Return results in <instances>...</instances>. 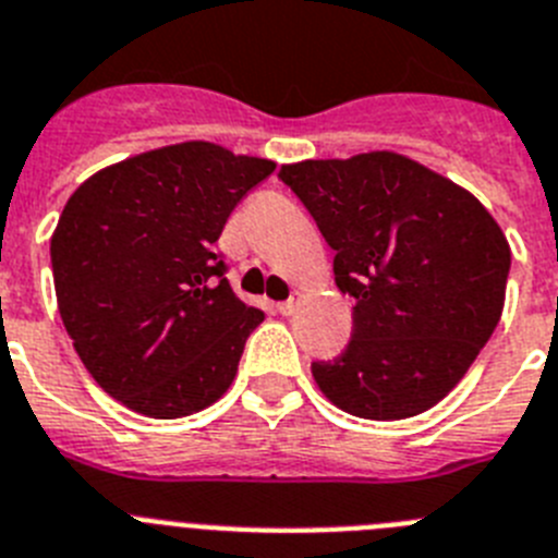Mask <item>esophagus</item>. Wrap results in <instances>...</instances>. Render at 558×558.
<instances>
[{
    "instance_id": "1",
    "label": "esophagus",
    "mask_w": 558,
    "mask_h": 558,
    "mask_svg": "<svg viewBox=\"0 0 558 558\" xmlns=\"http://www.w3.org/2000/svg\"><path fill=\"white\" fill-rule=\"evenodd\" d=\"M298 306H300V294H292V298H289V300L278 303V312L283 314V317H289V314L298 312Z\"/></svg>"
}]
</instances>
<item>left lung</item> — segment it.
I'll return each mask as SVG.
<instances>
[{
	"label": "left lung",
	"mask_w": 558,
	"mask_h": 558,
	"mask_svg": "<svg viewBox=\"0 0 558 558\" xmlns=\"http://www.w3.org/2000/svg\"><path fill=\"white\" fill-rule=\"evenodd\" d=\"M317 221L339 292L356 300L351 342L312 362L328 401L371 421L438 404L502 314L511 250L469 191L393 151L306 159L278 173Z\"/></svg>",
	"instance_id": "1"
}]
</instances>
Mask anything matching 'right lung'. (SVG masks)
Listing matches in <instances>:
<instances>
[{
  "mask_svg": "<svg viewBox=\"0 0 558 558\" xmlns=\"http://www.w3.org/2000/svg\"><path fill=\"white\" fill-rule=\"evenodd\" d=\"M272 159L179 143L89 177L50 239L58 312L111 399L151 418L219 401L264 312L230 289L216 252L232 207Z\"/></svg>",
  "mask_w": 558,
  "mask_h": 558,
  "instance_id": "obj_1",
  "label": "right lung"
}]
</instances>
